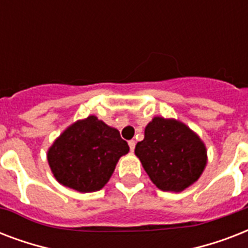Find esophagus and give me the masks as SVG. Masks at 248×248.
<instances>
[{"label":"esophagus","mask_w":248,"mask_h":248,"mask_svg":"<svg viewBox=\"0 0 248 248\" xmlns=\"http://www.w3.org/2000/svg\"><path fill=\"white\" fill-rule=\"evenodd\" d=\"M128 147H130V151L134 152V149H135V140H130L128 141Z\"/></svg>","instance_id":"obj_1"}]
</instances>
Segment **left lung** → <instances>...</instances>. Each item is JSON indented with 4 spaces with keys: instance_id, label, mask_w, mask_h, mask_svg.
<instances>
[{
    "instance_id": "obj_1",
    "label": "left lung",
    "mask_w": 248,
    "mask_h": 248,
    "mask_svg": "<svg viewBox=\"0 0 248 248\" xmlns=\"http://www.w3.org/2000/svg\"><path fill=\"white\" fill-rule=\"evenodd\" d=\"M152 183L163 192H183L201 177L207 149L200 136L173 118L155 117L135 147Z\"/></svg>"
}]
</instances>
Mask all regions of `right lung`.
I'll return each mask as SVG.
<instances>
[{"label": "right lung", "mask_w": 248, "mask_h": 248, "mask_svg": "<svg viewBox=\"0 0 248 248\" xmlns=\"http://www.w3.org/2000/svg\"><path fill=\"white\" fill-rule=\"evenodd\" d=\"M128 144L120 131L89 116L68 126L47 151L48 166L60 184L81 193L100 190Z\"/></svg>", "instance_id": "right-lung-1"}]
</instances>
